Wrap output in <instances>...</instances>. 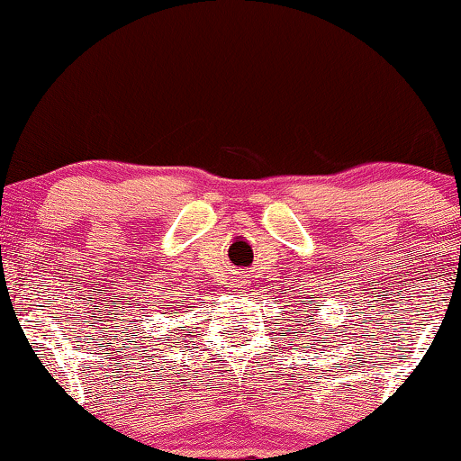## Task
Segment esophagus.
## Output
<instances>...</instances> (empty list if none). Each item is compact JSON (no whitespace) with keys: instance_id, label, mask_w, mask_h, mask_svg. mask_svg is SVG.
Instances as JSON below:
<instances>
[{"instance_id":"esophagus-1","label":"esophagus","mask_w":461,"mask_h":461,"mask_svg":"<svg viewBox=\"0 0 461 461\" xmlns=\"http://www.w3.org/2000/svg\"><path fill=\"white\" fill-rule=\"evenodd\" d=\"M233 286H236V291H240V288H244V276L238 275L236 278H233Z\"/></svg>"}]
</instances>
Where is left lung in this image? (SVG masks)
<instances>
[{"mask_svg": "<svg viewBox=\"0 0 461 461\" xmlns=\"http://www.w3.org/2000/svg\"><path fill=\"white\" fill-rule=\"evenodd\" d=\"M299 296H301V301H294V305L299 307V311H303V323H307V327L303 331H296L299 335H296V339H301V335L303 338H307L309 341H319V339H311L306 335L307 330L312 331V338H317V331H321V325H315V330H309V325H311V321H315V313H319V309L323 307V303H317L319 301V294H301L299 293ZM309 298H313V302H309ZM323 299H327V296L323 294ZM321 341H325V338H321Z\"/></svg>", "mask_w": 461, "mask_h": 461, "instance_id": "8db88e82", "label": "left lung"}]
</instances>
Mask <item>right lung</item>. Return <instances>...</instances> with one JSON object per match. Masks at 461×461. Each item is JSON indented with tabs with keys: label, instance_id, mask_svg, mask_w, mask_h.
Here are the masks:
<instances>
[{
	"label": "right lung",
	"instance_id": "obj_1",
	"mask_svg": "<svg viewBox=\"0 0 461 461\" xmlns=\"http://www.w3.org/2000/svg\"><path fill=\"white\" fill-rule=\"evenodd\" d=\"M167 307H168V309H173V305H167ZM170 315H173V313H170Z\"/></svg>",
	"mask_w": 461,
	"mask_h": 461
}]
</instances>
